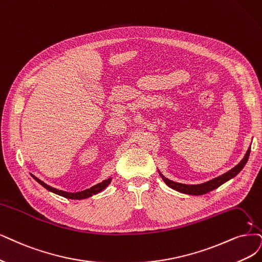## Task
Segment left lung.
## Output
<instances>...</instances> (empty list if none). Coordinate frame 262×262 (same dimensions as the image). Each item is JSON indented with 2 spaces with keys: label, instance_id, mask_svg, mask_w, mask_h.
<instances>
[{
  "label": "left lung",
  "instance_id": "left-lung-1",
  "mask_svg": "<svg viewBox=\"0 0 262 262\" xmlns=\"http://www.w3.org/2000/svg\"><path fill=\"white\" fill-rule=\"evenodd\" d=\"M249 153H250V148L248 149V151L246 152L244 159L242 160L237 165L232 168L231 170H229L228 172L224 173V175H221L215 179L212 180H209L207 182H204V183H201V185H183V183H179V182H175V181H171L167 178L164 177L162 173H160L162 179L164 180V182L166 183V185L168 187H170L171 189L176 190L178 192H182V193H186V194H191V195H202V194H205V193L209 192V191H212L214 189L220 187L222 183L227 182L228 180H230L231 178L235 177L237 173L243 169V167L245 166V164L247 163L248 161V158H249Z\"/></svg>",
  "mask_w": 262,
  "mask_h": 262
}]
</instances>
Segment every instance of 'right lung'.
Instances as JSON below:
<instances>
[{"mask_svg":"<svg viewBox=\"0 0 262 262\" xmlns=\"http://www.w3.org/2000/svg\"><path fill=\"white\" fill-rule=\"evenodd\" d=\"M32 177H33L38 183H40V185H42L45 189H47L48 191L54 192V193H56V194H58V195H61V196H63V198L71 199V200H82V199L90 198V196H92V195H94V194H97V193H99L100 191H102L103 189H105L106 187H108V186L110 185V182H111V178H109V179L103 180L102 182L98 183V185L93 186V187L90 188V189H86V190H84V191L76 192V193H69V192H64V191H61V190H58V189L52 188V187H50V186H47L46 183H44V182L41 181L40 179H37L36 177H34V176H32Z\"/></svg>","mask_w":262,"mask_h":262,"instance_id":"add662e5","label":"right lung"}]
</instances>
